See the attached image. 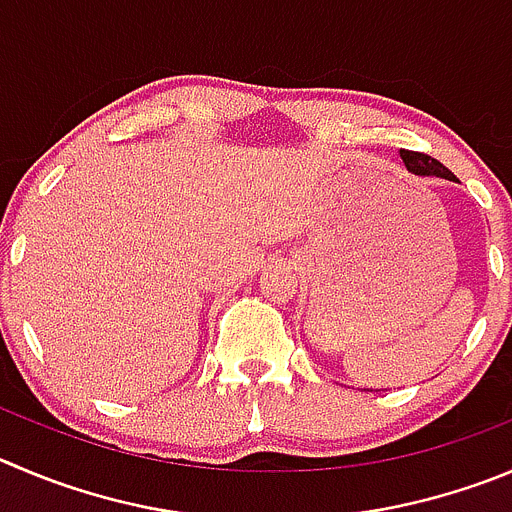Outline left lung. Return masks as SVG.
<instances>
[{
	"mask_svg": "<svg viewBox=\"0 0 512 512\" xmlns=\"http://www.w3.org/2000/svg\"><path fill=\"white\" fill-rule=\"evenodd\" d=\"M399 154L404 166H407V171H412L414 176H439V179L457 181L455 174L447 166L439 164L437 159H432V156L417 154V151H399Z\"/></svg>",
	"mask_w": 512,
	"mask_h": 512,
	"instance_id": "8db88e82",
	"label": "left lung"
}]
</instances>
